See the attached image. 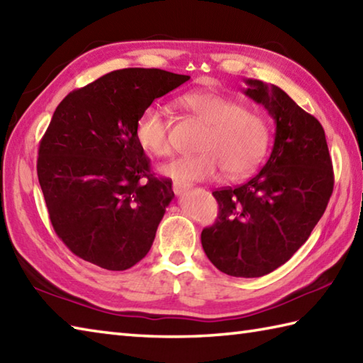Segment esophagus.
<instances>
[{
  "mask_svg": "<svg viewBox=\"0 0 363 363\" xmlns=\"http://www.w3.org/2000/svg\"><path fill=\"white\" fill-rule=\"evenodd\" d=\"M190 186L189 184H184V182H173V191L176 195H182L184 191L189 190Z\"/></svg>",
  "mask_w": 363,
  "mask_h": 363,
  "instance_id": "obj_1",
  "label": "esophagus"
}]
</instances>
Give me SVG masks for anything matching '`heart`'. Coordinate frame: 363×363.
Listing matches in <instances>:
<instances>
[{"instance_id": "heart-1", "label": "heart", "mask_w": 363, "mask_h": 363, "mask_svg": "<svg viewBox=\"0 0 363 363\" xmlns=\"http://www.w3.org/2000/svg\"><path fill=\"white\" fill-rule=\"evenodd\" d=\"M179 104L206 124L198 154L163 163L159 173L174 182L211 181L222 172L230 179L248 176L258 168L269 147V125L261 115L214 91H191ZM135 140L146 152L163 157L172 152L169 119L157 106H146L135 121Z\"/></svg>"}]
</instances>
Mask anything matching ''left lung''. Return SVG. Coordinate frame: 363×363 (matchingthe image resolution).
I'll use <instances>...</instances> for the list:
<instances>
[{"mask_svg":"<svg viewBox=\"0 0 363 363\" xmlns=\"http://www.w3.org/2000/svg\"><path fill=\"white\" fill-rule=\"evenodd\" d=\"M244 94L275 123L271 157L261 172L236 189L212 191L218 217L201 233L209 261L231 277H262L293 257L328 208L333 169L319 121L285 91L245 80Z\"/></svg>","mask_w":363,"mask_h":363,"instance_id":"obj_1","label":"left lung"}]
</instances>
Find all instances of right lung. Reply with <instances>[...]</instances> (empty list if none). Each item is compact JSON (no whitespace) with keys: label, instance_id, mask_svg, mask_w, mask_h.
Segmentation results:
<instances>
[{"label":"right lung","instance_id":"1","mask_svg":"<svg viewBox=\"0 0 363 363\" xmlns=\"http://www.w3.org/2000/svg\"><path fill=\"white\" fill-rule=\"evenodd\" d=\"M189 78L121 69L56 106L40 140L38 177L53 230L78 258L125 271L146 257L174 191L172 181L151 174L135 121Z\"/></svg>","mask_w":363,"mask_h":363}]
</instances>
